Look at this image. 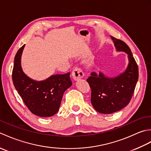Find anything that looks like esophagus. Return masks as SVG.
<instances>
[{"mask_svg": "<svg viewBox=\"0 0 151 151\" xmlns=\"http://www.w3.org/2000/svg\"><path fill=\"white\" fill-rule=\"evenodd\" d=\"M84 75V73L83 72V70L81 68H78V67H76L72 72L73 78L75 81H78L79 80H81Z\"/></svg>", "mask_w": 151, "mask_h": 151, "instance_id": "1", "label": "esophagus"}]
</instances>
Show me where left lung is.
<instances>
[{"mask_svg": "<svg viewBox=\"0 0 151 151\" xmlns=\"http://www.w3.org/2000/svg\"><path fill=\"white\" fill-rule=\"evenodd\" d=\"M117 51L128 55L129 64L124 72L108 77L102 72H92L87 79L91 89V102L96 111L104 114L117 111L129 104L138 80V67L129 46L111 36Z\"/></svg>", "mask_w": 151, "mask_h": 151, "instance_id": "obj_1", "label": "left lung"}]
</instances>
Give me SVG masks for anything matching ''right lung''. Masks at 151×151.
Masks as SVG:
<instances>
[{"label":"right lung","instance_id":"obj_1","mask_svg":"<svg viewBox=\"0 0 151 151\" xmlns=\"http://www.w3.org/2000/svg\"><path fill=\"white\" fill-rule=\"evenodd\" d=\"M24 45L15 56L12 71L14 85L32 113L40 117H51L58 111L64 92L72 86L70 73L51 75L41 81L28 77L22 70L21 63Z\"/></svg>","mask_w":151,"mask_h":151}]
</instances>
